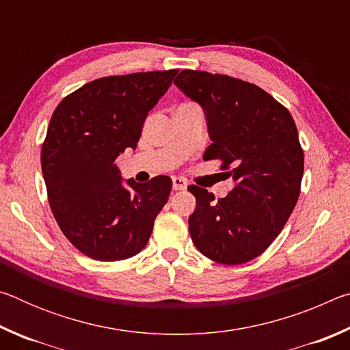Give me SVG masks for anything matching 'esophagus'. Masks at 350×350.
I'll use <instances>...</instances> for the list:
<instances>
[{
	"label": "esophagus",
	"instance_id": "esophagus-1",
	"mask_svg": "<svg viewBox=\"0 0 350 350\" xmlns=\"http://www.w3.org/2000/svg\"><path fill=\"white\" fill-rule=\"evenodd\" d=\"M188 187V183L185 179L182 177H173V188L174 189H185Z\"/></svg>",
	"mask_w": 350,
	"mask_h": 350
}]
</instances>
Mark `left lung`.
<instances>
[{
    "label": "left lung",
    "mask_w": 350,
    "mask_h": 350,
    "mask_svg": "<svg viewBox=\"0 0 350 350\" xmlns=\"http://www.w3.org/2000/svg\"><path fill=\"white\" fill-rule=\"evenodd\" d=\"M174 85L205 111L213 144L204 161L219 159L236 182L217 200L188 187L196 198L189 234L211 260L248 262L267 250L298 202L304 152L293 117L259 86L228 75L185 69Z\"/></svg>",
    "instance_id": "left-lung-1"
}]
</instances>
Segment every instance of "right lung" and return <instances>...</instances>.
Wrapping results in <instances>:
<instances>
[{"instance_id": "1", "label": "right lung", "mask_w": 350, "mask_h": 350, "mask_svg": "<svg viewBox=\"0 0 350 350\" xmlns=\"http://www.w3.org/2000/svg\"><path fill=\"white\" fill-rule=\"evenodd\" d=\"M177 69L86 83L57 106L41 146L51 210L77 250L97 260L137 254L167 204L168 176L123 185L116 159L140 139L145 118Z\"/></svg>"}]
</instances>
